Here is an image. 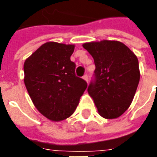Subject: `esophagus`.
Wrapping results in <instances>:
<instances>
[{
	"label": "esophagus",
	"mask_w": 157,
	"mask_h": 157,
	"mask_svg": "<svg viewBox=\"0 0 157 157\" xmlns=\"http://www.w3.org/2000/svg\"><path fill=\"white\" fill-rule=\"evenodd\" d=\"M82 78L84 79L86 82H88V76H87V75H83V77H82Z\"/></svg>",
	"instance_id": "obj_1"
}]
</instances>
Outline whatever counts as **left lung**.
<instances>
[{
	"instance_id": "1",
	"label": "left lung",
	"mask_w": 157,
	"mask_h": 157,
	"mask_svg": "<svg viewBox=\"0 0 157 157\" xmlns=\"http://www.w3.org/2000/svg\"><path fill=\"white\" fill-rule=\"evenodd\" d=\"M95 63V81L87 88L98 113L108 119L117 118L128 109L135 97L140 73L136 55L115 40L82 44Z\"/></svg>"
}]
</instances>
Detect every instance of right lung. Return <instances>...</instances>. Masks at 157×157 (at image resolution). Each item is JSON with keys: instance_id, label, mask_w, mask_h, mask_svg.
Listing matches in <instances>:
<instances>
[{"instance_id": "right-lung-1", "label": "right lung", "mask_w": 157, "mask_h": 157, "mask_svg": "<svg viewBox=\"0 0 157 157\" xmlns=\"http://www.w3.org/2000/svg\"><path fill=\"white\" fill-rule=\"evenodd\" d=\"M74 48V44L47 42L24 62V84L33 103L51 121L72 115L87 86L75 74Z\"/></svg>"}]
</instances>
